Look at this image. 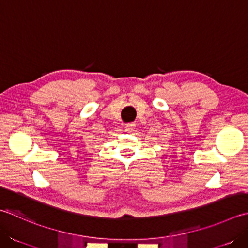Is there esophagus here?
<instances>
[{
    "instance_id": "1",
    "label": "esophagus",
    "mask_w": 248,
    "mask_h": 248,
    "mask_svg": "<svg viewBox=\"0 0 248 248\" xmlns=\"http://www.w3.org/2000/svg\"><path fill=\"white\" fill-rule=\"evenodd\" d=\"M135 129V124H125V131H128V132H132Z\"/></svg>"
}]
</instances>
